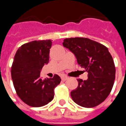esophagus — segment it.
<instances>
[{"mask_svg": "<svg viewBox=\"0 0 126 126\" xmlns=\"http://www.w3.org/2000/svg\"><path fill=\"white\" fill-rule=\"evenodd\" d=\"M61 79H62V80H63V81H65V80H67V79H69V78L68 77L65 76H63L62 78H61Z\"/></svg>", "mask_w": 126, "mask_h": 126, "instance_id": "obj_1", "label": "esophagus"}]
</instances>
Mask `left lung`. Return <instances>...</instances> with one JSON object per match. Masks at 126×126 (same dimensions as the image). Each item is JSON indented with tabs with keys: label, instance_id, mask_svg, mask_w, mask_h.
<instances>
[{
	"label": "left lung",
	"instance_id": "8db88e82",
	"mask_svg": "<svg viewBox=\"0 0 126 126\" xmlns=\"http://www.w3.org/2000/svg\"><path fill=\"white\" fill-rule=\"evenodd\" d=\"M63 47L76 57L79 65L87 71V80L78 79V86L71 92L75 103L91 108L100 105L111 93L115 78V67L108 48L87 38L64 39Z\"/></svg>",
	"mask_w": 126,
	"mask_h": 126
}]
</instances>
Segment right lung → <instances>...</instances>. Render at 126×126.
Listing matches in <instances>:
<instances>
[{"label":"right lung","mask_w":126,"mask_h":126,"mask_svg":"<svg viewBox=\"0 0 126 126\" xmlns=\"http://www.w3.org/2000/svg\"><path fill=\"white\" fill-rule=\"evenodd\" d=\"M50 40H33L21 45L15 53L11 66V78L18 96L28 105L40 107L54 98L55 88L61 78L42 79L40 69L49 61Z\"/></svg>","instance_id":"right-lung-1"}]
</instances>
